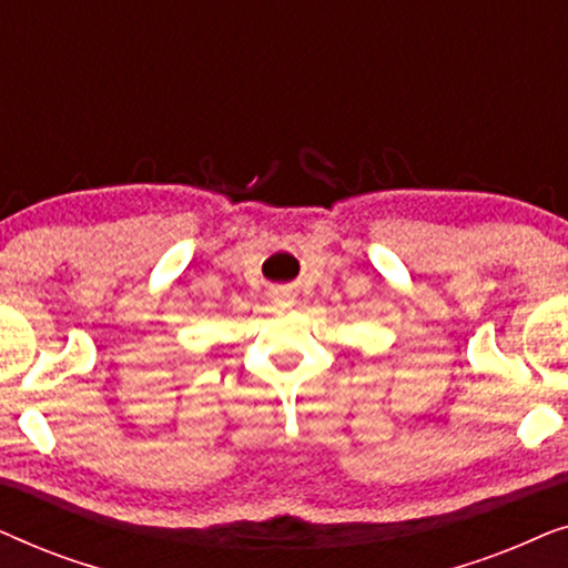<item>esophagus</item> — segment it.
<instances>
[{
	"mask_svg": "<svg viewBox=\"0 0 568 568\" xmlns=\"http://www.w3.org/2000/svg\"><path fill=\"white\" fill-rule=\"evenodd\" d=\"M276 300L284 302V305H292V292L290 290H278L276 292Z\"/></svg>",
	"mask_w": 568,
	"mask_h": 568,
	"instance_id": "1",
	"label": "esophagus"
}]
</instances>
